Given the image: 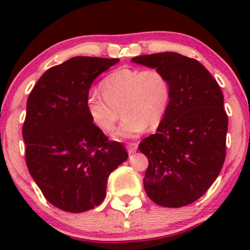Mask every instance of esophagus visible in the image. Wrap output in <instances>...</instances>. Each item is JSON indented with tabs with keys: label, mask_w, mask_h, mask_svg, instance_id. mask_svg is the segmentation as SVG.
<instances>
[{
	"label": "esophagus",
	"mask_w": 250,
	"mask_h": 250,
	"mask_svg": "<svg viewBox=\"0 0 250 250\" xmlns=\"http://www.w3.org/2000/svg\"><path fill=\"white\" fill-rule=\"evenodd\" d=\"M127 149L129 154H134L137 149V143H129L127 146Z\"/></svg>",
	"instance_id": "obj_1"
}]
</instances>
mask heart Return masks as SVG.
I'll use <instances>...</instances> for the list:
<instances>
[{"label":"heart","mask_w":250,"mask_h":250,"mask_svg":"<svg viewBox=\"0 0 250 250\" xmlns=\"http://www.w3.org/2000/svg\"><path fill=\"white\" fill-rule=\"evenodd\" d=\"M101 89L103 95H88V115L100 130L108 133L115 127L122 110V121L114 133L119 139L137 136L148 123L156 127L170 104V84L156 68L117 69L103 80Z\"/></svg>","instance_id":"1"}]
</instances>
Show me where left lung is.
I'll use <instances>...</instances> for the list:
<instances>
[{
    "label": "left lung",
    "mask_w": 250,
    "mask_h": 250,
    "mask_svg": "<svg viewBox=\"0 0 250 250\" xmlns=\"http://www.w3.org/2000/svg\"><path fill=\"white\" fill-rule=\"evenodd\" d=\"M131 61L161 70L171 91L156 133L139 145L149 161L146 193L162 207L190 205L213 185L226 159L228 117L222 91L199 61L181 54L167 51Z\"/></svg>",
    "instance_id": "left-lung-1"
}]
</instances>
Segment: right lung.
Returning <instances> with one entry per match:
<instances>
[{
  "instance_id": "obj_1",
  "label": "right lung",
  "mask_w": 250,
  "mask_h": 250,
  "mask_svg": "<svg viewBox=\"0 0 250 250\" xmlns=\"http://www.w3.org/2000/svg\"><path fill=\"white\" fill-rule=\"evenodd\" d=\"M119 59L76 56L40 77L27 101L22 128L25 163L42 194L69 213L90 210L105 196L108 177L128 159L91 122V83Z\"/></svg>"
}]
</instances>
